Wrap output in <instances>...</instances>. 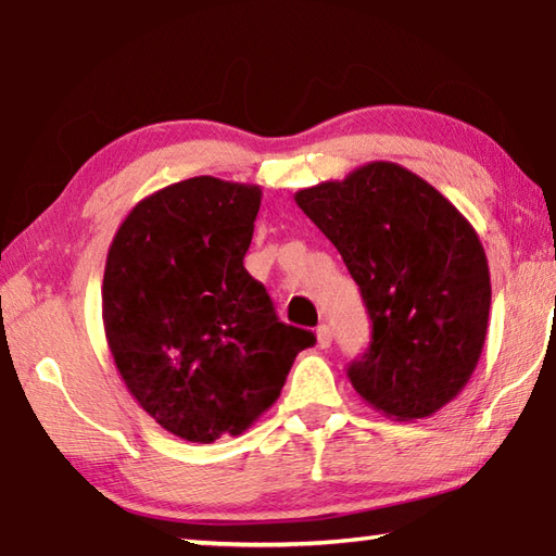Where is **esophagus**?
<instances>
[{"instance_id":"1","label":"esophagus","mask_w":556,"mask_h":556,"mask_svg":"<svg viewBox=\"0 0 556 556\" xmlns=\"http://www.w3.org/2000/svg\"><path fill=\"white\" fill-rule=\"evenodd\" d=\"M316 342H318L320 350H328V348H330L332 332H330L328 326H318V328H316Z\"/></svg>"}]
</instances>
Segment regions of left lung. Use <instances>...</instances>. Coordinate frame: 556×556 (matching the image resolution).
I'll list each match as a JSON object with an SVG mask.
<instances>
[{
	"instance_id": "left-lung-1",
	"label": "left lung",
	"mask_w": 556,
	"mask_h": 556,
	"mask_svg": "<svg viewBox=\"0 0 556 556\" xmlns=\"http://www.w3.org/2000/svg\"><path fill=\"white\" fill-rule=\"evenodd\" d=\"M296 206L338 248L371 318L348 377L393 420L428 418L467 387L489 328L491 277L477 230L410 169L375 160L299 189Z\"/></svg>"
}]
</instances>
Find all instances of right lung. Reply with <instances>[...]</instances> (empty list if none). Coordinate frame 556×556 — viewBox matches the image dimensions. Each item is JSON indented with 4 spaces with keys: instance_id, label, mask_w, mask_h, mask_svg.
<instances>
[{
    "instance_id": "right-lung-1",
    "label": "right lung",
    "mask_w": 556,
    "mask_h": 556,
    "mask_svg": "<svg viewBox=\"0 0 556 556\" xmlns=\"http://www.w3.org/2000/svg\"><path fill=\"white\" fill-rule=\"evenodd\" d=\"M262 189L191 177L140 199L111 240L102 318L130 396L173 435H243L313 332L285 326L248 275Z\"/></svg>"
}]
</instances>
